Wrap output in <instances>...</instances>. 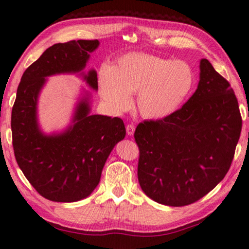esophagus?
<instances>
[{
	"instance_id": "esophagus-1",
	"label": "esophagus",
	"mask_w": 249,
	"mask_h": 249,
	"mask_svg": "<svg viewBox=\"0 0 249 249\" xmlns=\"http://www.w3.org/2000/svg\"><path fill=\"white\" fill-rule=\"evenodd\" d=\"M126 132H127L129 136H132L135 132V126L133 124H128L127 126H126Z\"/></svg>"
}]
</instances>
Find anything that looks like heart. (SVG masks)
I'll return each mask as SVG.
<instances>
[{
	"label": "heart",
	"instance_id": "obj_1",
	"mask_svg": "<svg viewBox=\"0 0 249 249\" xmlns=\"http://www.w3.org/2000/svg\"><path fill=\"white\" fill-rule=\"evenodd\" d=\"M195 75L182 60L145 53H130L115 65L103 67L99 77L101 98L113 111L125 112L137 94V107L146 119H163L174 113L190 92Z\"/></svg>",
	"mask_w": 249,
	"mask_h": 249
}]
</instances>
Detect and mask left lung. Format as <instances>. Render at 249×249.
I'll return each mask as SVG.
<instances>
[{"instance_id": "obj_1", "label": "left lung", "mask_w": 249, "mask_h": 249, "mask_svg": "<svg viewBox=\"0 0 249 249\" xmlns=\"http://www.w3.org/2000/svg\"><path fill=\"white\" fill-rule=\"evenodd\" d=\"M241 130L234 90L208 59H201L197 89L187 103L135 130L142 190L160 204L195 203L224 179Z\"/></svg>"}]
</instances>
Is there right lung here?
Returning <instances> with one entry per match:
<instances>
[{"instance_id": "obj_1", "label": "right lung", "mask_w": 249, "mask_h": 249, "mask_svg": "<svg viewBox=\"0 0 249 249\" xmlns=\"http://www.w3.org/2000/svg\"><path fill=\"white\" fill-rule=\"evenodd\" d=\"M98 46V39L54 44L25 70L18 84L11 119L14 155L29 183L50 201L75 202L89 196L109 153L126 135L120 117L90 114L89 95L80 100L72 125L65 132L45 135L37 123V100L46 78L82 71ZM83 78L98 89L95 70Z\"/></svg>"}]
</instances>
